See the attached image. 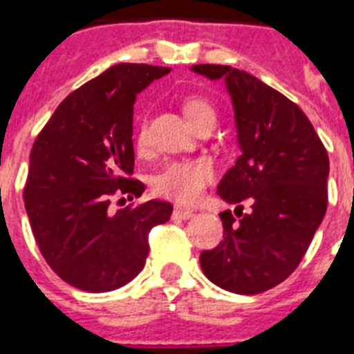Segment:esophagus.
<instances>
[{
    "instance_id": "esophagus-1",
    "label": "esophagus",
    "mask_w": 354,
    "mask_h": 354,
    "mask_svg": "<svg viewBox=\"0 0 354 354\" xmlns=\"http://www.w3.org/2000/svg\"><path fill=\"white\" fill-rule=\"evenodd\" d=\"M193 214H195V212L189 210V208H182V206H176L174 212H172V216L180 217V219H189V217H193Z\"/></svg>"
}]
</instances>
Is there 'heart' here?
<instances>
[{"label":"heart","instance_id":"b5f03b06","mask_svg":"<svg viewBox=\"0 0 354 354\" xmlns=\"http://www.w3.org/2000/svg\"><path fill=\"white\" fill-rule=\"evenodd\" d=\"M184 112L191 125L197 131L208 127V125H212V127L216 125V109L204 99H198V97L185 99ZM135 142H137L138 150L146 148V144H148L146 122H142L138 127ZM214 176H216L214 163L206 157H198V159H185V161L169 163L163 170L157 172L151 185H153V191L159 197L182 204H191L198 201L204 189L214 182Z\"/></svg>","mask_w":354,"mask_h":354}]
</instances>
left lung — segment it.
I'll return each instance as SVG.
<instances>
[{"mask_svg":"<svg viewBox=\"0 0 354 354\" xmlns=\"http://www.w3.org/2000/svg\"><path fill=\"white\" fill-rule=\"evenodd\" d=\"M198 75L225 78L234 104L242 156L217 193L238 204L225 210L223 240L201 253L206 277L236 295H259L297 270L328 204V153L302 109L245 71L193 65ZM250 202V214H242Z\"/></svg>","mask_w":354,"mask_h":354,"instance_id":"left-lung-1","label":"left lung"}]
</instances>
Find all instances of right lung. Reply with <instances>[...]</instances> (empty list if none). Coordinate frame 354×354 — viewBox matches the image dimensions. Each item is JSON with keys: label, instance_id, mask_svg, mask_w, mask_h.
I'll list each match as a JSON object with an SVG mask.
<instances>
[{"label": "right lung", "instance_id": "obj_1", "mask_svg": "<svg viewBox=\"0 0 354 354\" xmlns=\"http://www.w3.org/2000/svg\"><path fill=\"white\" fill-rule=\"evenodd\" d=\"M169 67L118 64L67 95L39 133L24 203L44 261L64 281L88 292L129 283L150 253L148 234L167 223L172 204H118L144 193L131 178L133 103Z\"/></svg>", "mask_w": 354, "mask_h": 354}]
</instances>
